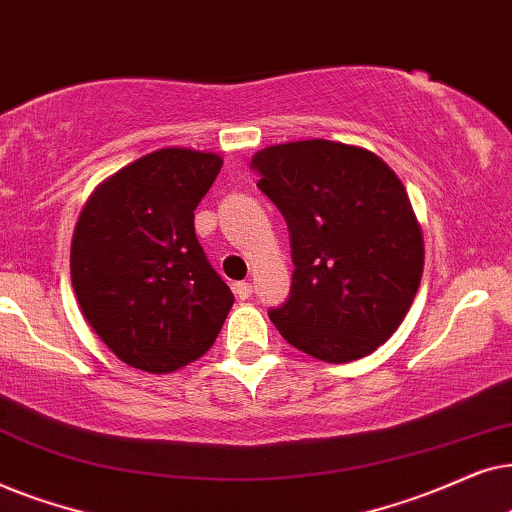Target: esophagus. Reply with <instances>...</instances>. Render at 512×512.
Here are the masks:
<instances>
[{
  "mask_svg": "<svg viewBox=\"0 0 512 512\" xmlns=\"http://www.w3.org/2000/svg\"><path fill=\"white\" fill-rule=\"evenodd\" d=\"M234 295L238 299H248L252 295V283L248 281H241V283H234Z\"/></svg>",
  "mask_w": 512,
  "mask_h": 512,
  "instance_id": "esophagus-1",
  "label": "esophagus"
}]
</instances>
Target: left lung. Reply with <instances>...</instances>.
Returning a JSON list of instances; mask_svg holds the SVG:
<instances>
[{
    "mask_svg": "<svg viewBox=\"0 0 512 512\" xmlns=\"http://www.w3.org/2000/svg\"><path fill=\"white\" fill-rule=\"evenodd\" d=\"M250 168L288 224L295 264L271 323L325 363L372 353L403 323L424 271L403 182L377 154L330 140L267 147Z\"/></svg>",
    "mask_w": 512,
    "mask_h": 512,
    "instance_id": "obj_1",
    "label": "left lung"
}]
</instances>
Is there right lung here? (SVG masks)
Wrapping results in <instances>:
<instances>
[{"mask_svg": "<svg viewBox=\"0 0 512 512\" xmlns=\"http://www.w3.org/2000/svg\"><path fill=\"white\" fill-rule=\"evenodd\" d=\"M220 168L217 154L159 149L102 182L81 210L74 292L109 351L138 370L163 374L201 358L234 304L194 229Z\"/></svg>", "mask_w": 512, "mask_h": 512, "instance_id": "add662e5", "label": "right lung"}]
</instances>
